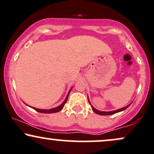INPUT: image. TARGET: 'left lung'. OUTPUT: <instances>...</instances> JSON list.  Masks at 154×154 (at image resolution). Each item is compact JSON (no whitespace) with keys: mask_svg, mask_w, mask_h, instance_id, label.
I'll list each match as a JSON object with an SVG mask.
<instances>
[{"mask_svg":"<svg viewBox=\"0 0 154 154\" xmlns=\"http://www.w3.org/2000/svg\"><path fill=\"white\" fill-rule=\"evenodd\" d=\"M88 101H89L90 104H91V107H92V109H93V111H94L95 113H96L97 114H99V115H111V114H116V113L120 112V111L125 110V109H128V108L130 106V104H131V103L129 104V105L127 106H125V107H124V108H122V109H117V110H115V111H99V110H97V109H95V108L91 105V102H90V100H89V98H88Z\"/></svg>","mask_w":154,"mask_h":154,"instance_id":"1","label":"left lung"}]
</instances>
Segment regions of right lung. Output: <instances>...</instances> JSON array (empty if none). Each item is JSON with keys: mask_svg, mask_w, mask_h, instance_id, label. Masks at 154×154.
Wrapping results in <instances>:
<instances>
[{"mask_svg": "<svg viewBox=\"0 0 154 154\" xmlns=\"http://www.w3.org/2000/svg\"><path fill=\"white\" fill-rule=\"evenodd\" d=\"M72 89V88L69 90V91L68 94H67L66 98H65V100H64V101H63V103L61 104V105L59 106H57V107H56V108H54V109H37V108H35V107H31V106H29V107L32 108L33 109H35V111H38V112L44 113V114H52V113L59 112V111H60L61 110V109H63V106H64L65 103H66L67 99H68V96H69V93H70V92H71Z\"/></svg>", "mask_w": 154, "mask_h": 154, "instance_id": "right-lung-1", "label": "right lung"}]
</instances>
